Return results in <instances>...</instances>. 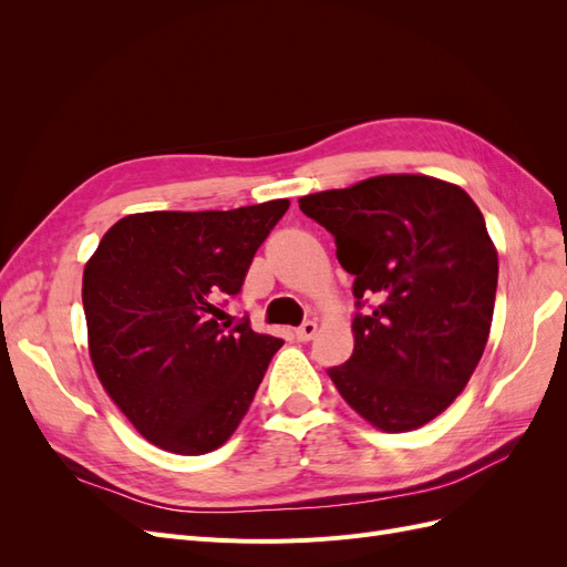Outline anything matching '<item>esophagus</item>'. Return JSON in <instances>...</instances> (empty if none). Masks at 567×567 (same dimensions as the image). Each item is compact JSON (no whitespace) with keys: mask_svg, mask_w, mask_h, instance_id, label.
<instances>
[{"mask_svg":"<svg viewBox=\"0 0 567 567\" xmlns=\"http://www.w3.org/2000/svg\"><path fill=\"white\" fill-rule=\"evenodd\" d=\"M317 336V321H305L300 329H296V338L300 340V342H307V340H312Z\"/></svg>","mask_w":567,"mask_h":567,"instance_id":"1","label":"esophagus"}]
</instances>
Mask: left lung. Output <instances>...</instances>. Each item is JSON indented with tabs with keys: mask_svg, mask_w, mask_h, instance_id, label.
<instances>
[{
	"mask_svg": "<svg viewBox=\"0 0 567 567\" xmlns=\"http://www.w3.org/2000/svg\"><path fill=\"white\" fill-rule=\"evenodd\" d=\"M300 210L336 236L354 277V352L329 369L338 392L383 433L416 431L471 381L494 315L499 257L461 186L379 175L302 196Z\"/></svg>",
	"mask_w": 567,
	"mask_h": 567,
	"instance_id": "obj_1",
	"label": "left lung"
}]
</instances>
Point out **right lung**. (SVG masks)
<instances>
[{
  "label": "right lung",
  "instance_id": "obj_1",
  "mask_svg": "<svg viewBox=\"0 0 567 567\" xmlns=\"http://www.w3.org/2000/svg\"><path fill=\"white\" fill-rule=\"evenodd\" d=\"M290 200L236 210L134 213L84 265L82 305L94 371L115 406L156 447L198 456L246 416L284 340L217 302L244 286L255 250Z\"/></svg>",
  "mask_w": 567,
  "mask_h": 567
}]
</instances>
